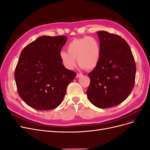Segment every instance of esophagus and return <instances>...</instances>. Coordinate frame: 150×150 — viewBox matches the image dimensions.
Returning a JSON list of instances; mask_svg holds the SVG:
<instances>
[{"instance_id":"1","label":"esophagus","mask_w":150,"mask_h":150,"mask_svg":"<svg viewBox=\"0 0 150 150\" xmlns=\"http://www.w3.org/2000/svg\"><path fill=\"white\" fill-rule=\"evenodd\" d=\"M83 76V74H81V73H78L77 74V75H76V78H80V77H82Z\"/></svg>"}]
</instances>
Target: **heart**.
<instances>
[{
    "instance_id": "1",
    "label": "heart",
    "mask_w": 150,
    "mask_h": 150,
    "mask_svg": "<svg viewBox=\"0 0 150 150\" xmlns=\"http://www.w3.org/2000/svg\"><path fill=\"white\" fill-rule=\"evenodd\" d=\"M66 49L67 51H60L59 56L67 69H74L76 59L81 68L87 69L96 67L100 59V45L96 39L91 36L73 39L67 44Z\"/></svg>"
}]
</instances>
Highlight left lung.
<instances>
[{"mask_svg": "<svg viewBox=\"0 0 150 150\" xmlns=\"http://www.w3.org/2000/svg\"><path fill=\"white\" fill-rule=\"evenodd\" d=\"M101 48L97 66L89 72L87 96L99 108L118 105L128 97L134 85L136 64L129 45L120 36L97 32Z\"/></svg>", "mask_w": 150, "mask_h": 150, "instance_id": "1", "label": "left lung"}]
</instances>
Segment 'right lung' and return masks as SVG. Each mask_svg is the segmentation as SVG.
I'll return each mask as SVG.
<instances>
[{"instance_id":"right-lung-1","label":"right lung","mask_w":150,"mask_h":150,"mask_svg":"<svg viewBox=\"0 0 150 150\" xmlns=\"http://www.w3.org/2000/svg\"><path fill=\"white\" fill-rule=\"evenodd\" d=\"M67 37L44 35L22 50L14 78L20 97L38 110L57 108L76 73L67 69L59 56Z\"/></svg>"}]
</instances>
